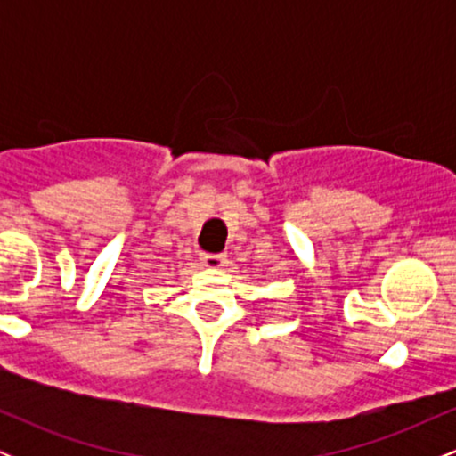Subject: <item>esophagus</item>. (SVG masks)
<instances>
[{
  "instance_id": "esophagus-1",
  "label": "esophagus",
  "mask_w": 456,
  "mask_h": 456,
  "mask_svg": "<svg viewBox=\"0 0 456 456\" xmlns=\"http://www.w3.org/2000/svg\"><path fill=\"white\" fill-rule=\"evenodd\" d=\"M199 257H201V264L206 268H221V265H224V259H227L223 253H201Z\"/></svg>"
}]
</instances>
